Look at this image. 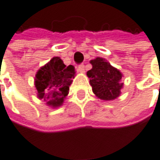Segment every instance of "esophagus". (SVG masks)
Listing matches in <instances>:
<instances>
[{
  "instance_id": "34e87169",
  "label": "esophagus",
  "mask_w": 160,
  "mask_h": 160,
  "mask_svg": "<svg viewBox=\"0 0 160 160\" xmlns=\"http://www.w3.org/2000/svg\"><path fill=\"white\" fill-rule=\"evenodd\" d=\"M84 70H85V68H84V65H83V64H80V65H78V72L83 73L84 72Z\"/></svg>"
}]
</instances>
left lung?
I'll list each match as a JSON object with an SVG mask.
<instances>
[{
	"label": "left lung",
	"instance_id": "1",
	"mask_svg": "<svg viewBox=\"0 0 160 160\" xmlns=\"http://www.w3.org/2000/svg\"><path fill=\"white\" fill-rule=\"evenodd\" d=\"M92 68L87 72L92 92L103 100H112L121 94L122 75L102 58L91 61Z\"/></svg>",
	"mask_w": 160,
	"mask_h": 160
}]
</instances>
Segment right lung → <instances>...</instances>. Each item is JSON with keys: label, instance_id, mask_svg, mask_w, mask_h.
Listing matches in <instances>:
<instances>
[{"label": "right lung", "instance_id": "obj_1", "mask_svg": "<svg viewBox=\"0 0 160 160\" xmlns=\"http://www.w3.org/2000/svg\"><path fill=\"white\" fill-rule=\"evenodd\" d=\"M75 74L74 66H66L60 57H53L36 74L35 86L38 98L52 108L60 107L68 93Z\"/></svg>", "mask_w": 160, "mask_h": 160}]
</instances>
